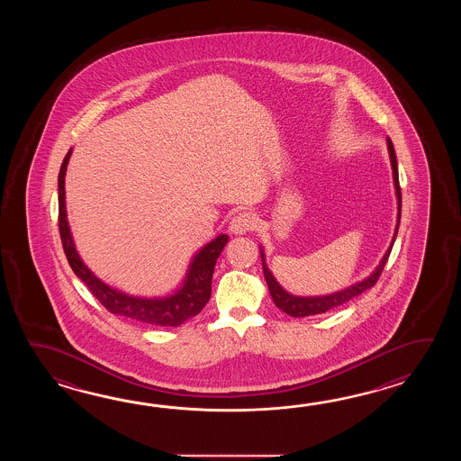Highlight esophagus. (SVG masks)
I'll return each mask as SVG.
<instances>
[{"instance_id": "1", "label": "esophagus", "mask_w": 461, "mask_h": 461, "mask_svg": "<svg viewBox=\"0 0 461 461\" xmlns=\"http://www.w3.org/2000/svg\"><path fill=\"white\" fill-rule=\"evenodd\" d=\"M257 227V217L252 212H239L237 216L232 217L229 229L232 234H245L250 232Z\"/></svg>"}]
</instances>
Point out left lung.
Returning a JSON list of instances; mask_svg holds the SVG:
<instances>
[{
	"label": "left lung",
	"mask_w": 461,
	"mask_h": 461,
	"mask_svg": "<svg viewBox=\"0 0 461 461\" xmlns=\"http://www.w3.org/2000/svg\"><path fill=\"white\" fill-rule=\"evenodd\" d=\"M387 149H389V157H391L392 165V176H393V186H395V196H397V226H395V232L392 237L391 245L387 249V252L384 254L383 260L375 267L373 274L369 275L367 278H364L363 282L351 285L344 290L334 292L331 294H321V296H296V294H288L285 292L280 284L275 280L274 275L268 270V267L265 264V254L260 247V257H262V267H264L265 280L268 285V290L272 294V300L276 304V308H280L294 318H302V316H312V314L326 313L330 310H333L336 306L353 300L354 296L363 294L366 290L373 288L375 282L379 280V276L383 274L384 267L387 264V258L391 255L392 247L395 242L397 237V230H399V224H401V211H402V194L401 185H399V169H397V158H395V151H393V145H392L391 138H387Z\"/></svg>",
	"instance_id": "left-lung-1"
}]
</instances>
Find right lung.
Instances as JSON below:
<instances>
[{"label":"right lung","mask_w":461,"mask_h":461,"mask_svg":"<svg viewBox=\"0 0 461 461\" xmlns=\"http://www.w3.org/2000/svg\"><path fill=\"white\" fill-rule=\"evenodd\" d=\"M70 155H72V148L62 161L58 186H59L60 240L74 274L87 285L88 290L110 313L127 316L138 323L151 324V326H179L189 318L196 316L211 298V282H212L216 260L222 252V249L226 247L229 237L226 234L217 235L214 240L204 245L193 257V262L187 268L186 278L183 285L169 296L140 298V296H131L112 288L110 285L104 284L98 276L88 270L87 265L82 262L72 240L68 212H66V189H64Z\"/></svg>","instance_id":"right-lung-1"}]
</instances>
